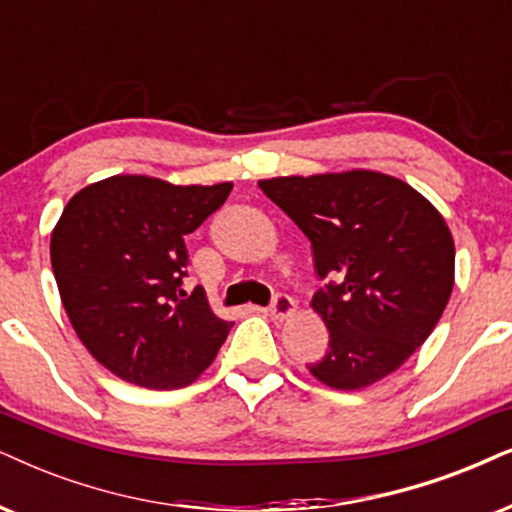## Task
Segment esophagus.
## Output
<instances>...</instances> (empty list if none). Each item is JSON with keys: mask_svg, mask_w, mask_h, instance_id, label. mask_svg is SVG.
<instances>
[{"mask_svg": "<svg viewBox=\"0 0 512 512\" xmlns=\"http://www.w3.org/2000/svg\"><path fill=\"white\" fill-rule=\"evenodd\" d=\"M295 309H297V304H295L293 297H290V295H276L274 302H271V307H269V314L274 316V319L283 321V319H288V316H293Z\"/></svg>", "mask_w": 512, "mask_h": 512, "instance_id": "obj_1", "label": "esophagus"}]
</instances>
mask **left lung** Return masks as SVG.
<instances>
[{"label": "left lung", "instance_id": "8db88e82", "mask_svg": "<svg viewBox=\"0 0 512 512\" xmlns=\"http://www.w3.org/2000/svg\"><path fill=\"white\" fill-rule=\"evenodd\" d=\"M260 189L309 238L326 281L312 307L331 340L309 373L354 392L397 371L454 290V238L435 205L373 170L262 179Z\"/></svg>", "mask_w": 512, "mask_h": 512}]
</instances>
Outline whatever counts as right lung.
Segmentation results:
<instances>
[{"label": "right lung", "mask_w": 512, "mask_h": 512, "mask_svg": "<svg viewBox=\"0 0 512 512\" xmlns=\"http://www.w3.org/2000/svg\"><path fill=\"white\" fill-rule=\"evenodd\" d=\"M234 184L174 186L115 174L77 191L51 231L63 309L89 354L148 390L191 385L215 361L231 323L203 288H181L184 236L222 208Z\"/></svg>", "instance_id": "obj_1"}]
</instances>
